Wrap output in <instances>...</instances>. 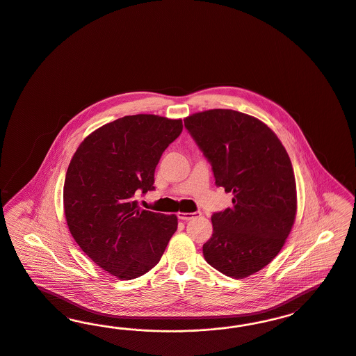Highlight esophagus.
<instances>
[{"label":"esophagus","mask_w":356,"mask_h":356,"mask_svg":"<svg viewBox=\"0 0 356 356\" xmlns=\"http://www.w3.org/2000/svg\"><path fill=\"white\" fill-rule=\"evenodd\" d=\"M200 212H195V213H177V217L180 218V220H184V221H186V220H191V218H193V217H197V216H200Z\"/></svg>","instance_id":"34e87169"}]
</instances>
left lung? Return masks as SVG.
<instances>
[{"mask_svg": "<svg viewBox=\"0 0 356 356\" xmlns=\"http://www.w3.org/2000/svg\"><path fill=\"white\" fill-rule=\"evenodd\" d=\"M184 126L212 165L214 183L232 192V207L212 216L213 234L202 254L216 270L245 278L280 253L294 224L297 186L277 135L250 115L209 110Z\"/></svg>", "mask_w": 356, "mask_h": 356, "instance_id": "8db88e82", "label": "left lung"}]
</instances>
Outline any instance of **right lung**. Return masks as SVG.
I'll return each mask as SVG.
<instances>
[{
	"instance_id": "add662e5",
	"label": "right lung",
	"mask_w": 356,
	"mask_h": 356,
	"mask_svg": "<svg viewBox=\"0 0 356 356\" xmlns=\"http://www.w3.org/2000/svg\"><path fill=\"white\" fill-rule=\"evenodd\" d=\"M181 131L180 119L124 116L90 134L72 156L63 186L67 225L86 254L116 278L151 270L177 229L175 214L140 209L134 196L155 189L159 160Z\"/></svg>"
}]
</instances>
